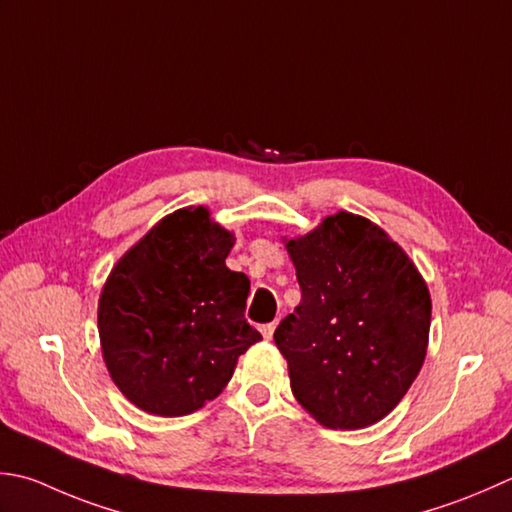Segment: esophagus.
<instances>
[{"instance_id":"34e87169","label":"esophagus","mask_w":512,"mask_h":512,"mask_svg":"<svg viewBox=\"0 0 512 512\" xmlns=\"http://www.w3.org/2000/svg\"><path fill=\"white\" fill-rule=\"evenodd\" d=\"M275 328H277V324H275V322H273V324H266V326H262V335H264L266 342H270V339H273V335H275Z\"/></svg>"}]
</instances>
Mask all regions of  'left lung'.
Listing matches in <instances>:
<instances>
[{
	"label": "left lung",
	"mask_w": 512,
	"mask_h": 512,
	"mask_svg": "<svg viewBox=\"0 0 512 512\" xmlns=\"http://www.w3.org/2000/svg\"><path fill=\"white\" fill-rule=\"evenodd\" d=\"M284 246L302 302L277 326L275 344L295 399L326 428L377 424L426 359V279L384 228L346 210Z\"/></svg>",
	"instance_id": "obj_1"
}]
</instances>
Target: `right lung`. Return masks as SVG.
Masks as SVG:
<instances>
[{
    "label": "right lung",
    "instance_id": "add662e5",
    "mask_svg": "<svg viewBox=\"0 0 512 512\" xmlns=\"http://www.w3.org/2000/svg\"><path fill=\"white\" fill-rule=\"evenodd\" d=\"M233 244L206 206H186L159 219L110 270L97 306L102 357L144 413H195L262 339L244 319L248 277L226 266Z\"/></svg>",
    "mask_w": 512,
    "mask_h": 512
}]
</instances>
